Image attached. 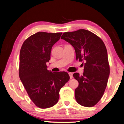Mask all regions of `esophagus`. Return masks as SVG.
<instances>
[{
    "instance_id": "obj_1",
    "label": "esophagus",
    "mask_w": 124,
    "mask_h": 124,
    "mask_svg": "<svg viewBox=\"0 0 124 124\" xmlns=\"http://www.w3.org/2000/svg\"><path fill=\"white\" fill-rule=\"evenodd\" d=\"M69 74L70 76V79H72L73 78V73H71V72H69Z\"/></svg>"
}]
</instances>
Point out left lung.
I'll return each mask as SVG.
<instances>
[{"label":"left lung","mask_w":124,"mask_h":124,"mask_svg":"<svg viewBox=\"0 0 124 124\" xmlns=\"http://www.w3.org/2000/svg\"><path fill=\"white\" fill-rule=\"evenodd\" d=\"M61 39L74 48L77 60L85 62L83 75L73 74L79 83L75 90L77 101L83 106H94L104 94L109 75L106 46L99 37L84 29L65 32Z\"/></svg>","instance_id":"left-lung-1"}]
</instances>
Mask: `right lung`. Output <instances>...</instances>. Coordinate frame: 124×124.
I'll use <instances>...</instances> for the list:
<instances>
[{"label":"right lung","mask_w":124,"mask_h":124,"mask_svg":"<svg viewBox=\"0 0 124 124\" xmlns=\"http://www.w3.org/2000/svg\"><path fill=\"white\" fill-rule=\"evenodd\" d=\"M62 34L37 32L25 40L20 51L19 78L30 99L40 108L57 103L60 90L70 79L67 72H52L46 65Z\"/></svg>","instance_id":"1"}]
</instances>
